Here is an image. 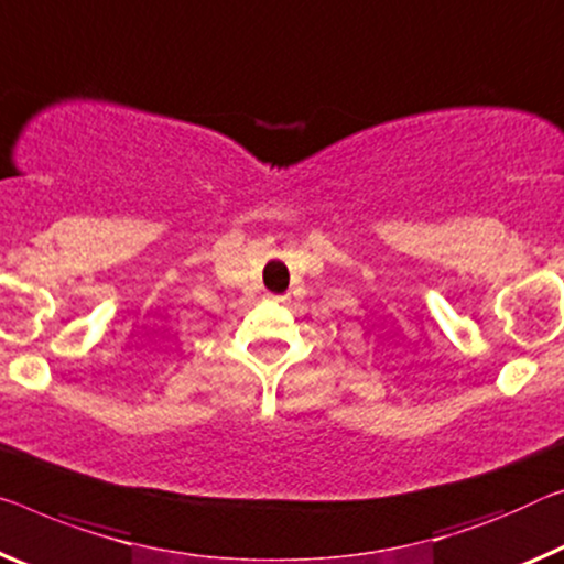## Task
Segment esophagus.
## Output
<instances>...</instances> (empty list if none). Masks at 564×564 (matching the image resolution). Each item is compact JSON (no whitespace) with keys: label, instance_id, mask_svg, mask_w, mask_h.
<instances>
[{"label":"esophagus","instance_id":"34e87169","mask_svg":"<svg viewBox=\"0 0 564 564\" xmlns=\"http://www.w3.org/2000/svg\"><path fill=\"white\" fill-rule=\"evenodd\" d=\"M267 300L276 302V305H282V302H288V297H284V294H267Z\"/></svg>","mask_w":564,"mask_h":564}]
</instances>
